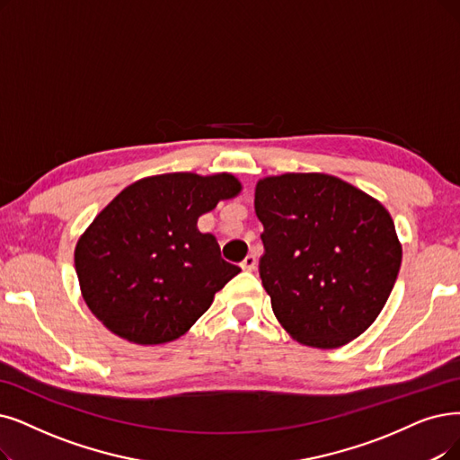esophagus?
<instances>
[{
	"instance_id": "esophagus-1",
	"label": "esophagus",
	"mask_w": 460,
	"mask_h": 460,
	"mask_svg": "<svg viewBox=\"0 0 460 460\" xmlns=\"http://www.w3.org/2000/svg\"><path fill=\"white\" fill-rule=\"evenodd\" d=\"M242 268H243L245 271H252V270L256 268V256H254V254H247L245 261L242 262Z\"/></svg>"
}]
</instances>
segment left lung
I'll return each instance as SVG.
<instances>
[{
	"label": "left lung",
	"instance_id": "obj_1",
	"mask_svg": "<svg viewBox=\"0 0 460 460\" xmlns=\"http://www.w3.org/2000/svg\"><path fill=\"white\" fill-rule=\"evenodd\" d=\"M261 279L281 326L309 347L358 338L387 304L402 243L381 201L340 177L283 173L254 189Z\"/></svg>",
	"mask_w": 460,
	"mask_h": 460
}]
</instances>
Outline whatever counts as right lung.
<instances>
[{
	"label": "right lung",
	"instance_id": "obj_1",
	"mask_svg": "<svg viewBox=\"0 0 460 460\" xmlns=\"http://www.w3.org/2000/svg\"><path fill=\"white\" fill-rule=\"evenodd\" d=\"M232 173L145 177L96 215L75 245L83 300L122 340L168 343L206 314L215 292L242 270L223 261L198 218L235 198Z\"/></svg>",
	"mask_w": 460,
	"mask_h": 460
}]
</instances>
